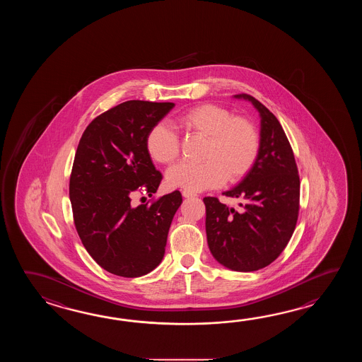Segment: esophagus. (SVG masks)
<instances>
[{
	"label": "esophagus",
	"mask_w": 362,
	"mask_h": 362,
	"mask_svg": "<svg viewBox=\"0 0 362 362\" xmlns=\"http://www.w3.org/2000/svg\"><path fill=\"white\" fill-rule=\"evenodd\" d=\"M197 194L195 192H189V190H182V197L184 198H192V197H195Z\"/></svg>",
	"instance_id": "obj_1"
}]
</instances>
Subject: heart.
<instances>
[{
	"mask_svg": "<svg viewBox=\"0 0 362 362\" xmlns=\"http://www.w3.org/2000/svg\"><path fill=\"white\" fill-rule=\"evenodd\" d=\"M181 128L190 134L207 139L200 164L180 163L167 172V184L192 192L217 187L245 177L254 167L260 148L254 124L233 117L229 110L217 105H199L177 117ZM148 155L155 162L172 164L180 154L176 132L165 124H156L146 137Z\"/></svg>",
	"mask_w": 362,
	"mask_h": 362,
	"instance_id": "obj_1",
	"label": "heart"
}]
</instances>
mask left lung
Instances as JSON below:
<instances>
[{
    "label": "left lung",
    "instance_id": "1",
    "mask_svg": "<svg viewBox=\"0 0 362 362\" xmlns=\"http://www.w3.org/2000/svg\"><path fill=\"white\" fill-rule=\"evenodd\" d=\"M260 116V148L254 167L238 185L223 192L238 198L240 209L206 197V233L209 251L228 269L254 272L268 267L285 250L299 212L300 181L293 148L277 117L248 94Z\"/></svg>",
    "mask_w": 362,
    "mask_h": 362
}]
</instances>
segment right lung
<instances>
[{
	"label": "right lung",
	"mask_w": 362,
	"mask_h": 362,
	"mask_svg": "<svg viewBox=\"0 0 362 362\" xmlns=\"http://www.w3.org/2000/svg\"><path fill=\"white\" fill-rule=\"evenodd\" d=\"M175 107L172 102L127 100L95 117L77 146L69 200L78 237L103 269L141 277L163 260L181 192L133 207L139 186L153 197L162 181L147 153L148 132Z\"/></svg>",
	"instance_id": "obj_1"
}]
</instances>
